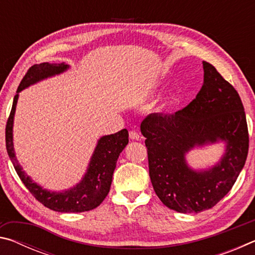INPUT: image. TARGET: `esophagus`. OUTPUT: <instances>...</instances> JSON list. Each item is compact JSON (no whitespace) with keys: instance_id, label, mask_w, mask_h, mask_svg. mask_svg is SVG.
<instances>
[{"instance_id":"esophagus-1","label":"esophagus","mask_w":255,"mask_h":255,"mask_svg":"<svg viewBox=\"0 0 255 255\" xmlns=\"http://www.w3.org/2000/svg\"><path fill=\"white\" fill-rule=\"evenodd\" d=\"M129 138L132 140H138V139H140V135H139V132H137L136 130H130L129 131Z\"/></svg>"}]
</instances>
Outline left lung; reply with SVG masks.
I'll return each instance as SVG.
<instances>
[{
	"label": "left lung",
	"instance_id": "obj_1",
	"mask_svg": "<svg viewBox=\"0 0 255 255\" xmlns=\"http://www.w3.org/2000/svg\"><path fill=\"white\" fill-rule=\"evenodd\" d=\"M202 65L204 84L196 99L173 115L150 114L140 124L154 191L166 207L182 214L200 213L221 201L249 152L247 117L239 93L211 64ZM218 140L227 143L221 161L209 170L190 169L185 153Z\"/></svg>",
	"mask_w": 255,
	"mask_h": 255
}]
</instances>
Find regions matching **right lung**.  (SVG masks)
<instances>
[{
	"label": "right lung",
	"instance_id": "add662e5",
	"mask_svg": "<svg viewBox=\"0 0 255 255\" xmlns=\"http://www.w3.org/2000/svg\"><path fill=\"white\" fill-rule=\"evenodd\" d=\"M70 67L66 64H49L41 63L31 66L25 73L22 81L16 90L13 99V105L8 116L5 127V144L6 150L19 178L22 181L30 193L36 199L51 210L59 213H83L89 211L101 204L109 193L112 174L116 169V164L120 153L128 144V130H122L101 137L98 140V145L90 161L88 171L80 183L75 187L63 192H54L42 189L40 185L29 178L24 173L22 167L15 157L13 149V119L16 102H18L19 92L28 88L31 84L37 83L47 77L65 72Z\"/></svg>",
	"mask_w": 255,
	"mask_h": 255
}]
</instances>
